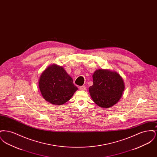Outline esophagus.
I'll use <instances>...</instances> for the list:
<instances>
[{
    "mask_svg": "<svg viewBox=\"0 0 157 157\" xmlns=\"http://www.w3.org/2000/svg\"><path fill=\"white\" fill-rule=\"evenodd\" d=\"M79 90H86V87H85V86H81L79 87Z\"/></svg>",
    "mask_w": 157,
    "mask_h": 157,
    "instance_id": "esophagus-1",
    "label": "esophagus"
}]
</instances>
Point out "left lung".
Listing matches in <instances>:
<instances>
[{"label": "left lung", "instance_id": "8db88e82", "mask_svg": "<svg viewBox=\"0 0 157 157\" xmlns=\"http://www.w3.org/2000/svg\"><path fill=\"white\" fill-rule=\"evenodd\" d=\"M93 85L89 88L93 101L102 108L116 104L122 95L125 83L122 76L116 71L99 69L92 75Z\"/></svg>", "mask_w": 157, "mask_h": 157}]
</instances>
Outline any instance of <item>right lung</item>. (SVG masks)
<instances>
[{
	"label": "right lung",
	"instance_id": "add662e5",
	"mask_svg": "<svg viewBox=\"0 0 157 157\" xmlns=\"http://www.w3.org/2000/svg\"><path fill=\"white\" fill-rule=\"evenodd\" d=\"M38 83L42 96L53 105L65 104L78 90L64 67L56 64H52L45 69Z\"/></svg>",
	"mask_w": 157,
	"mask_h": 157
}]
</instances>
